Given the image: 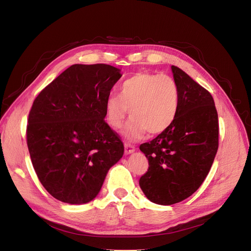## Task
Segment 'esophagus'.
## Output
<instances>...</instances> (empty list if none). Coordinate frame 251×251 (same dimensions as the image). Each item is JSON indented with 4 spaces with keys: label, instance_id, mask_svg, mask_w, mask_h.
Returning a JSON list of instances; mask_svg holds the SVG:
<instances>
[{
    "label": "esophagus",
    "instance_id": "obj_1",
    "mask_svg": "<svg viewBox=\"0 0 251 251\" xmlns=\"http://www.w3.org/2000/svg\"><path fill=\"white\" fill-rule=\"evenodd\" d=\"M125 151L126 154H131L133 151H135V147L131 143H125Z\"/></svg>",
    "mask_w": 251,
    "mask_h": 251
}]
</instances>
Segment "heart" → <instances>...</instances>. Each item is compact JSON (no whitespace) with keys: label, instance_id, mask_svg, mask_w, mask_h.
Here are the masks:
<instances>
[{"label":"heart","instance_id":"b5f03b06","mask_svg":"<svg viewBox=\"0 0 251 251\" xmlns=\"http://www.w3.org/2000/svg\"><path fill=\"white\" fill-rule=\"evenodd\" d=\"M179 108V90L166 74L138 72L119 87V96L111 95L104 105L110 126L119 128L130 109L131 120L125 127L127 138L139 139L148 131L161 134L173 125Z\"/></svg>","mask_w":251,"mask_h":251}]
</instances>
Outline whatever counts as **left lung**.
<instances>
[{
    "instance_id": "obj_1",
    "label": "left lung",
    "mask_w": 251,
    "mask_h": 251,
    "mask_svg": "<svg viewBox=\"0 0 251 251\" xmlns=\"http://www.w3.org/2000/svg\"><path fill=\"white\" fill-rule=\"evenodd\" d=\"M172 71L179 90L176 119L168 130L139 148L149 160L139 185L150 201L160 205L192 196L206 178L219 147L214 98L180 68L172 66Z\"/></svg>"
}]
</instances>
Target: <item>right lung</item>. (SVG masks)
Listing matches in <instances>:
<instances>
[{"instance_id": "1", "label": "right lung", "mask_w": 251, "mask_h": 251, "mask_svg": "<svg viewBox=\"0 0 251 251\" xmlns=\"http://www.w3.org/2000/svg\"><path fill=\"white\" fill-rule=\"evenodd\" d=\"M120 77L110 65H72L34 100L27 146L37 178L55 199L93 200L123 157V141L104 121L105 101Z\"/></svg>"}]
</instances>
